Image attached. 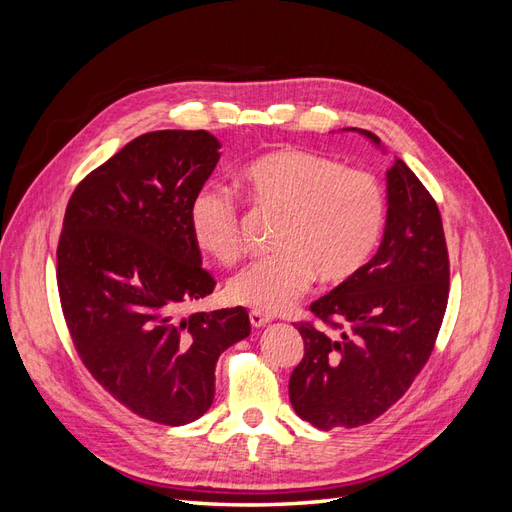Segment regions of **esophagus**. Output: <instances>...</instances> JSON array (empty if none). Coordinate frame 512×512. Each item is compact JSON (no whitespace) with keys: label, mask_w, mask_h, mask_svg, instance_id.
<instances>
[{"label":"esophagus","mask_w":512,"mask_h":512,"mask_svg":"<svg viewBox=\"0 0 512 512\" xmlns=\"http://www.w3.org/2000/svg\"><path fill=\"white\" fill-rule=\"evenodd\" d=\"M271 320V316H267V314H262V312H256V309H252L250 312V322H252V327L254 329H258V327H265V324Z\"/></svg>","instance_id":"1"}]
</instances>
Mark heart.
<instances>
[{"label": "heart", "instance_id": "b5f03b06", "mask_svg": "<svg viewBox=\"0 0 512 512\" xmlns=\"http://www.w3.org/2000/svg\"><path fill=\"white\" fill-rule=\"evenodd\" d=\"M241 179L260 209L284 215L277 254L252 262L228 282L230 301L256 312H286L309 286H342L374 256L386 215L380 181L359 168L305 149H275L247 162ZM196 245L224 267L243 254L235 196L200 190L190 207Z\"/></svg>", "mask_w": 512, "mask_h": 512}]
</instances>
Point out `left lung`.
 Segmentation results:
<instances>
[{
    "label": "left lung",
    "instance_id": "obj_1",
    "mask_svg": "<svg viewBox=\"0 0 512 512\" xmlns=\"http://www.w3.org/2000/svg\"><path fill=\"white\" fill-rule=\"evenodd\" d=\"M386 181L389 211L376 256L309 305L330 331L312 320L294 324L305 352L288 382L290 404L324 431L367 425L397 404L429 361L446 312L451 265L436 200L401 160Z\"/></svg>",
    "mask_w": 512,
    "mask_h": 512
}]
</instances>
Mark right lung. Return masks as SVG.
I'll return each instance as SVG.
<instances>
[{"label": "right lung", "mask_w": 512, "mask_h": 512, "mask_svg": "<svg viewBox=\"0 0 512 512\" xmlns=\"http://www.w3.org/2000/svg\"><path fill=\"white\" fill-rule=\"evenodd\" d=\"M218 149L205 130L134 138L76 185L57 245L61 312L83 365L121 406L170 427L209 410L218 356L250 335L243 307L183 316L215 288L190 207Z\"/></svg>", "instance_id": "obj_1"}]
</instances>
